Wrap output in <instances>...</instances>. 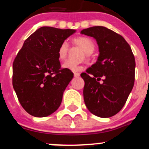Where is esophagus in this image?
I'll list each match as a JSON object with an SVG mask.
<instances>
[{"label": "esophagus", "instance_id": "1", "mask_svg": "<svg viewBox=\"0 0 149 149\" xmlns=\"http://www.w3.org/2000/svg\"><path fill=\"white\" fill-rule=\"evenodd\" d=\"M79 73L78 72H74V76L75 77H79Z\"/></svg>", "mask_w": 149, "mask_h": 149}]
</instances>
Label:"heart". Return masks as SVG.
I'll return each instance as SVG.
<instances>
[{
    "mask_svg": "<svg viewBox=\"0 0 149 149\" xmlns=\"http://www.w3.org/2000/svg\"><path fill=\"white\" fill-rule=\"evenodd\" d=\"M72 41L74 45L79 46V48H82L85 51V56L87 58L90 56V55L93 52L94 49H95V44H94L93 41L91 38H87V37H77V38H74ZM68 51V43L66 41H64L59 45L58 51H57V56H58V58L60 61H64L67 58ZM63 67L72 70V71H79L82 68V66L79 65V64L72 63L71 61H66L63 64Z\"/></svg>",
    "mask_w": 149,
    "mask_h": 149,
    "instance_id": "1",
    "label": "heart"
}]
</instances>
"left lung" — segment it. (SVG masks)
Returning a JSON list of instances; mask_svg holds the SVG:
<instances>
[{
  "label": "left lung",
  "instance_id": "left-lung-1",
  "mask_svg": "<svg viewBox=\"0 0 149 149\" xmlns=\"http://www.w3.org/2000/svg\"><path fill=\"white\" fill-rule=\"evenodd\" d=\"M80 33L95 38L99 49L96 62L81 74L84 101L94 115L111 117L123 109L133 88L135 57L125 38L105 26H92Z\"/></svg>",
  "mask_w": 149,
  "mask_h": 149
}]
</instances>
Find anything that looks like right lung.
Wrapping results in <instances>:
<instances>
[{
  "mask_svg": "<svg viewBox=\"0 0 149 149\" xmlns=\"http://www.w3.org/2000/svg\"><path fill=\"white\" fill-rule=\"evenodd\" d=\"M75 32L42 26L24 41L17 54L13 63V87L22 107L30 115L47 117L61 105L74 74L61 68L57 51Z\"/></svg>",
  "mask_w": 149,
  "mask_h": 149,
  "instance_id": "1",
  "label": "right lung"
}]
</instances>
